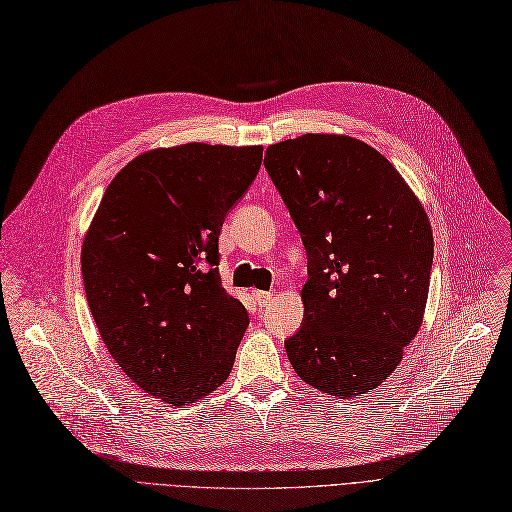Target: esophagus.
I'll list each match as a JSON object with an SVG mask.
<instances>
[{
    "mask_svg": "<svg viewBox=\"0 0 512 512\" xmlns=\"http://www.w3.org/2000/svg\"><path fill=\"white\" fill-rule=\"evenodd\" d=\"M253 297H255L259 308H266V306L270 304V301H272L274 293H270V291H253Z\"/></svg>",
    "mask_w": 512,
    "mask_h": 512,
    "instance_id": "1",
    "label": "esophagus"
}]
</instances>
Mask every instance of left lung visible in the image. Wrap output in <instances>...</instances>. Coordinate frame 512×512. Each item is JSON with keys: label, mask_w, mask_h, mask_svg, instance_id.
<instances>
[{"label": "left lung", "mask_w": 512, "mask_h": 512, "mask_svg": "<svg viewBox=\"0 0 512 512\" xmlns=\"http://www.w3.org/2000/svg\"><path fill=\"white\" fill-rule=\"evenodd\" d=\"M263 164L308 253L304 325L287 356L312 388L356 399L388 380L422 327L428 215L399 170L348 135L280 141Z\"/></svg>", "instance_id": "obj_1"}]
</instances>
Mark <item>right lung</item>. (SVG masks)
Instances as JSON below:
<instances>
[{
  "mask_svg": "<svg viewBox=\"0 0 512 512\" xmlns=\"http://www.w3.org/2000/svg\"><path fill=\"white\" fill-rule=\"evenodd\" d=\"M261 156V145L149 149L113 177L84 236V289L103 344L173 407L227 380L249 325L221 285L219 232Z\"/></svg>",
  "mask_w": 512,
  "mask_h": 512,
  "instance_id": "add662e5",
  "label": "right lung"
}]
</instances>
